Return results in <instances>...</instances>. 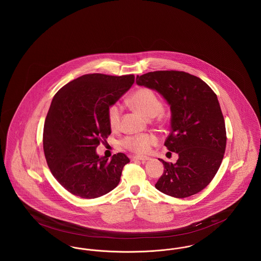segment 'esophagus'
Returning <instances> with one entry per match:
<instances>
[{"label": "esophagus", "mask_w": 261, "mask_h": 261, "mask_svg": "<svg viewBox=\"0 0 261 261\" xmlns=\"http://www.w3.org/2000/svg\"><path fill=\"white\" fill-rule=\"evenodd\" d=\"M150 160L149 156H145V155H135L133 156V161H141L142 162H148Z\"/></svg>", "instance_id": "1"}]
</instances>
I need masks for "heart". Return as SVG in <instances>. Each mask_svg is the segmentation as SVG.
Instances as JSON below:
<instances>
[{"label":"heart","instance_id":"obj_1","mask_svg":"<svg viewBox=\"0 0 261 261\" xmlns=\"http://www.w3.org/2000/svg\"><path fill=\"white\" fill-rule=\"evenodd\" d=\"M129 101L131 106L148 118L155 117L162 111V103L155 93L148 88H141L132 94ZM121 107L113 103L108 111V119L111 128L115 130L119 128L121 119ZM158 139L152 134H141L126 137L123 146L127 149L136 153H147L150 147L156 144Z\"/></svg>","mask_w":261,"mask_h":261}]
</instances>
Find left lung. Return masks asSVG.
<instances>
[{
  "instance_id": "obj_1",
  "label": "left lung",
  "mask_w": 261,
  "mask_h": 261,
  "mask_svg": "<svg viewBox=\"0 0 261 261\" xmlns=\"http://www.w3.org/2000/svg\"><path fill=\"white\" fill-rule=\"evenodd\" d=\"M136 83L156 91L170 107L171 131L164 142L176 163L163 160L155 184L163 194L187 198L207 186L218 171L226 148V129L217 96L200 78L184 71L137 75Z\"/></svg>"
}]
</instances>
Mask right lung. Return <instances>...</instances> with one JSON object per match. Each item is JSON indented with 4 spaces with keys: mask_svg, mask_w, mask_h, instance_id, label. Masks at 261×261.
Masks as SVG:
<instances>
[{
    "mask_svg": "<svg viewBox=\"0 0 261 261\" xmlns=\"http://www.w3.org/2000/svg\"><path fill=\"white\" fill-rule=\"evenodd\" d=\"M134 81L132 74L83 75L64 85L51 100L44 125V152L54 177L72 195L95 199L118 185L129 159L118 152L109 160L96 149L112 133L109 108Z\"/></svg>",
    "mask_w": 261,
    "mask_h": 261,
    "instance_id": "right-lung-1",
    "label": "right lung"
}]
</instances>
